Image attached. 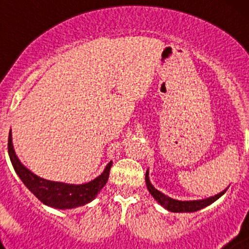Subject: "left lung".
<instances>
[{
    "instance_id": "8db88e82",
    "label": "left lung",
    "mask_w": 249,
    "mask_h": 249,
    "mask_svg": "<svg viewBox=\"0 0 249 249\" xmlns=\"http://www.w3.org/2000/svg\"><path fill=\"white\" fill-rule=\"evenodd\" d=\"M146 184H147V190L149 191L153 198L158 202L162 207H164L166 210L171 211V212L176 213H181V212H197V211L202 210L204 207L210 206L213 202L217 201L219 197L224 195V192L227 191V188L223 191V192L218 193V195L213 196V197H210V198L206 199H198V201H177V199H173L168 196L163 195L162 192H160L158 190H156L155 187L152 186V183L149 182L148 177V171L146 172Z\"/></svg>"
}]
</instances>
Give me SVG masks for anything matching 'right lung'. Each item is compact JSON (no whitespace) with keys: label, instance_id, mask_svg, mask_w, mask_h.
<instances>
[{"label":"right lung","instance_id":"obj_1","mask_svg":"<svg viewBox=\"0 0 249 249\" xmlns=\"http://www.w3.org/2000/svg\"><path fill=\"white\" fill-rule=\"evenodd\" d=\"M8 156L11 163L16 171L17 176L21 178L26 187L36 196L43 204L58 210H71L76 207L85 206L96 198L109 177V169L112 162L106 166L105 171L94 178L93 181L82 184H70L63 182L48 181L32 173L21 163V160L15 153L12 144V135H8Z\"/></svg>","mask_w":249,"mask_h":249}]
</instances>
